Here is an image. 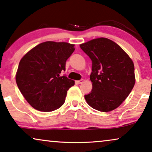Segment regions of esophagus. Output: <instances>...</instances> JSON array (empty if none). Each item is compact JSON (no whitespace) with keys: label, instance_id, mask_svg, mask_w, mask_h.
<instances>
[{"label":"esophagus","instance_id":"1","mask_svg":"<svg viewBox=\"0 0 152 152\" xmlns=\"http://www.w3.org/2000/svg\"><path fill=\"white\" fill-rule=\"evenodd\" d=\"M84 82V80H78V81H76V82L78 84H82V82Z\"/></svg>","mask_w":152,"mask_h":152}]
</instances>
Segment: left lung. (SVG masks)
I'll use <instances>...</instances> for the list:
<instances>
[{
  "label": "left lung",
  "instance_id": "8db88e82",
  "mask_svg": "<svg viewBox=\"0 0 152 152\" xmlns=\"http://www.w3.org/2000/svg\"><path fill=\"white\" fill-rule=\"evenodd\" d=\"M92 61V90L84 96L94 109L110 112L128 97L135 84L133 61L117 43L105 37L80 45Z\"/></svg>",
  "mask_w": 152,
  "mask_h": 152
}]
</instances>
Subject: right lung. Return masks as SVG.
<instances>
[{
  "label": "right lung",
  "instance_id": "1",
  "mask_svg": "<svg viewBox=\"0 0 152 152\" xmlns=\"http://www.w3.org/2000/svg\"><path fill=\"white\" fill-rule=\"evenodd\" d=\"M74 45L47 41L29 51L19 62L16 82L23 97L33 108L51 112L66 100L67 91L75 84L66 75V62Z\"/></svg>",
  "mask_w": 152,
  "mask_h": 152
}]
</instances>
